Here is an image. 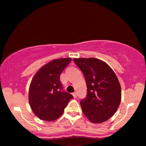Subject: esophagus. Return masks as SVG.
<instances>
[{
  "label": "esophagus",
  "mask_w": 146,
  "mask_h": 146,
  "mask_svg": "<svg viewBox=\"0 0 146 146\" xmlns=\"http://www.w3.org/2000/svg\"><path fill=\"white\" fill-rule=\"evenodd\" d=\"M72 95H73V96H74V98H77V93H76V92H73Z\"/></svg>",
  "instance_id": "obj_1"
}]
</instances>
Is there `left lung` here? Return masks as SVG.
<instances>
[{
  "label": "left lung",
  "mask_w": 146,
  "mask_h": 146,
  "mask_svg": "<svg viewBox=\"0 0 146 146\" xmlns=\"http://www.w3.org/2000/svg\"><path fill=\"white\" fill-rule=\"evenodd\" d=\"M85 76L87 95L80 105L85 116L100 123L114 115L120 106L121 91L115 73L104 61L93 58L73 59Z\"/></svg>",
  "instance_id": "1"
}]
</instances>
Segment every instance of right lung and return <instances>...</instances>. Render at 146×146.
Masks as SVG:
<instances>
[{"label":"right lung","mask_w":146,"mask_h":146,"mask_svg":"<svg viewBox=\"0 0 146 146\" xmlns=\"http://www.w3.org/2000/svg\"><path fill=\"white\" fill-rule=\"evenodd\" d=\"M72 59H54L42 66L33 76L29 88V103L40 120L54 121L63 113L73 96L63 91L60 75Z\"/></svg>","instance_id":"right-lung-1"}]
</instances>
